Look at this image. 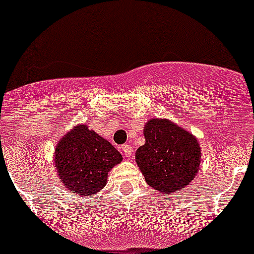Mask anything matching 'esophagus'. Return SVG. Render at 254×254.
<instances>
[{
  "mask_svg": "<svg viewBox=\"0 0 254 254\" xmlns=\"http://www.w3.org/2000/svg\"><path fill=\"white\" fill-rule=\"evenodd\" d=\"M122 152L126 156V159H131L133 156V149L131 147V145H123Z\"/></svg>",
  "mask_w": 254,
  "mask_h": 254,
  "instance_id": "1",
  "label": "esophagus"
}]
</instances>
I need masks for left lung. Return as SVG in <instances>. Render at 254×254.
<instances>
[{
    "instance_id": "1",
    "label": "left lung",
    "mask_w": 254,
    "mask_h": 254,
    "mask_svg": "<svg viewBox=\"0 0 254 254\" xmlns=\"http://www.w3.org/2000/svg\"><path fill=\"white\" fill-rule=\"evenodd\" d=\"M143 134L146 142L136 151V161L150 187L168 194L193 181L201 159L196 137L164 120H150Z\"/></svg>"
}]
</instances>
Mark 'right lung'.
I'll list each match as a JSON object with an SVG mask.
<instances>
[{
    "label": "right lung",
    "instance_id": "obj_1",
    "mask_svg": "<svg viewBox=\"0 0 254 254\" xmlns=\"http://www.w3.org/2000/svg\"><path fill=\"white\" fill-rule=\"evenodd\" d=\"M55 161L60 181L67 190L86 197L104 187L108 172L122 161V155L111 142L82 125L58 142Z\"/></svg>",
    "mask_w": 254,
    "mask_h": 254
}]
</instances>
